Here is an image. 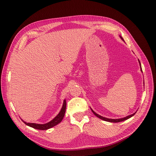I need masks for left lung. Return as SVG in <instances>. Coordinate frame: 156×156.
Returning a JSON list of instances; mask_svg holds the SVG:
<instances>
[{"instance_id":"8db88e82","label":"left lung","mask_w":156,"mask_h":156,"mask_svg":"<svg viewBox=\"0 0 156 156\" xmlns=\"http://www.w3.org/2000/svg\"><path fill=\"white\" fill-rule=\"evenodd\" d=\"M120 37H121V39L123 41H124V39H123V38L121 36V35H120ZM138 61H139V65H140V70H141V72L142 73V68H141V64H140V61H139V59H138ZM90 109H91L92 112L94 113V114L95 116L98 117V118H99V119H102V120H103V121H107V122H122V121H126V120H127V119H128L132 117L133 116H134V115H135V114L136 113V112H137V111H136V112H135L134 114H131V115H127V116H126V117H123V118H120V119H109V118H106V117H102V116L99 115V114H97L96 112H95L91 108H90Z\"/></svg>"}]
</instances>
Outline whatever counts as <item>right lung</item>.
Returning <instances> with one entry per match:
<instances>
[{"mask_svg":"<svg viewBox=\"0 0 156 156\" xmlns=\"http://www.w3.org/2000/svg\"><path fill=\"white\" fill-rule=\"evenodd\" d=\"M66 100L64 99L63 102V105L61 108V110L60 111L59 113L50 122L44 124H35V123H29V122H26L25 121H23L22 119V121L27 126L31 127L34 129H39V130H47L50 128H52L54 127L55 126L57 125L62 121V120L63 119L65 112H66Z\"/></svg>","mask_w":156,"mask_h":156,"instance_id":"1","label":"right lung"}]
</instances>
